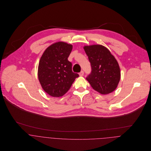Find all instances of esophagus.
Listing matches in <instances>:
<instances>
[{
	"mask_svg": "<svg viewBox=\"0 0 151 151\" xmlns=\"http://www.w3.org/2000/svg\"><path fill=\"white\" fill-rule=\"evenodd\" d=\"M84 75V71H81L80 73H79V76H83Z\"/></svg>",
	"mask_w": 151,
	"mask_h": 151,
	"instance_id": "34e87169",
	"label": "esophagus"
}]
</instances>
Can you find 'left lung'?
Returning <instances> with one entry per match:
<instances>
[{
	"label": "left lung",
	"mask_w": 151,
	"mask_h": 151,
	"mask_svg": "<svg viewBox=\"0 0 151 151\" xmlns=\"http://www.w3.org/2000/svg\"><path fill=\"white\" fill-rule=\"evenodd\" d=\"M84 49L91 63V73L86 80L93 89L102 95L113 92L120 80L119 63L110 50L101 45L84 46Z\"/></svg>",
	"instance_id": "8db88e82"
}]
</instances>
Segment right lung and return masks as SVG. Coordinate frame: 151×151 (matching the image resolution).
<instances>
[{
  "mask_svg": "<svg viewBox=\"0 0 151 151\" xmlns=\"http://www.w3.org/2000/svg\"><path fill=\"white\" fill-rule=\"evenodd\" d=\"M73 45L58 42L47 47L39 62L38 77L43 90L53 97H61L79 77L72 71L68 58Z\"/></svg>",
  "mask_w": 151,
  "mask_h": 151,
  "instance_id": "1",
  "label": "right lung"
}]
</instances>
